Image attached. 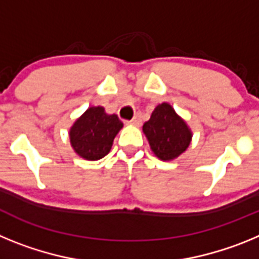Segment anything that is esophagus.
<instances>
[{
  "label": "esophagus",
  "instance_id": "34e87169",
  "mask_svg": "<svg viewBox=\"0 0 259 259\" xmlns=\"http://www.w3.org/2000/svg\"><path fill=\"white\" fill-rule=\"evenodd\" d=\"M128 123H131V124H135V125L141 124V115L140 114H136V115L134 116V119H132V120H130Z\"/></svg>",
  "mask_w": 259,
  "mask_h": 259
}]
</instances>
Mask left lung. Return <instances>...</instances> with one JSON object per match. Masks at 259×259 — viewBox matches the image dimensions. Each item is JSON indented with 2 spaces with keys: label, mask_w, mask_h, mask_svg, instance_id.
Wrapping results in <instances>:
<instances>
[{
  "label": "left lung",
  "mask_w": 259,
  "mask_h": 259,
  "mask_svg": "<svg viewBox=\"0 0 259 259\" xmlns=\"http://www.w3.org/2000/svg\"><path fill=\"white\" fill-rule=\"evenodd\" d=\"M143 131L154 154L162 161L179 157L192 139L184 120L166 102L155 107L149 120L144 123Z\"/></svg>",
  "instance_id": "obj_1"
}]
</instances>
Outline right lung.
Instances as JSON below:
<instances>
[{"label":"right lung","mask_w":259,"mask_h":259,"mask_svg":"<svg viewBox=\"0 0 259 259\" xmlns=\"http://www.w3.org/2000/svg\"><path fill=\"white\" fill-rule=\"evenodd\" d=\"M123 127L115 114L107 115L104 107H89L70 131V140L80 157L97 161L111 149L114 137Z\"/></svg>","instance_id":"right-lung-1"}]
</instances>
